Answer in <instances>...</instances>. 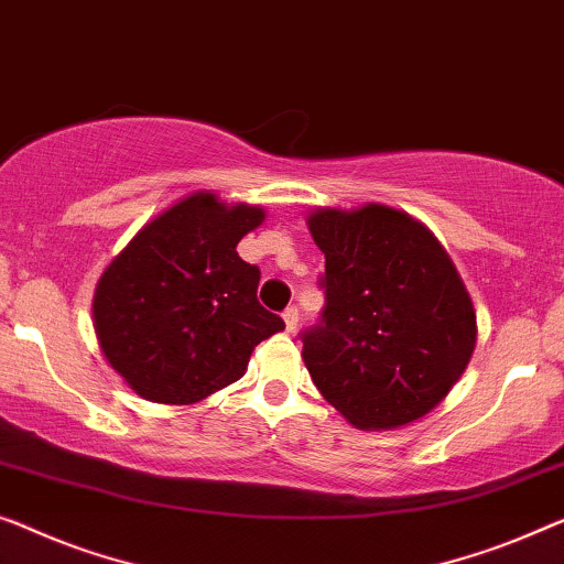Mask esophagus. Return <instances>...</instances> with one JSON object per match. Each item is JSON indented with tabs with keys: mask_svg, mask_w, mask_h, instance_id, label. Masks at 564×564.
<instances>
[{
	"mask_svg": "<svg viewBox=\"0 0 564 564\" xmlns=\"http://www.w3.org/2000/svg\"><path fill=\"white\" fill-rule=\"evenodd\" d=\"M283 322H285V332H289V334L296 332V326H299V308L296 306L285 308L283 311Z\"/></svg>",
	"mask_w": 564,
	"mask_h": 564,
	"instance_id": "obj_1",
	"label": "esophagus"
}]
</instances>
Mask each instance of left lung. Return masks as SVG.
Segmentation results:
<instances>
[{
    "instance_id": "8db88e82",
    "label": "left lung",
    "mask_w": 564,
    "mask_h": 564,
    "mask_svg": "<svg viewBox=\"0 0 564 564\" xmlns=\"http://www.w3.org/2000/svg\"><path fill=\"white\" fill-rule=\"evenodd\" d=\"M306 225L326 258L322 324L304 332L311 380L355 427L425 417L476 349V311L451 256L388 205L316 207Z\"/></svg>"
}]
</instances>
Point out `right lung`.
<instances>
[{
	"label": "right lung",
	"instance_id": "1",
	"mask_svg": "<svg viewBox=\"0 0 564 564\" xmlns=\"http://www.w3.org/2000/svg\"><path fill=\"white\" fill-rule=\"evenodd\" d=\"M263 220V207L192 192L100 273L98 347L139 398L195 405L240 380L258 344L285 329L258 304V265L235 250Z\"/></svg>",
	"mask_w": 564,
	"mask_h": 564
}]
</instances>
